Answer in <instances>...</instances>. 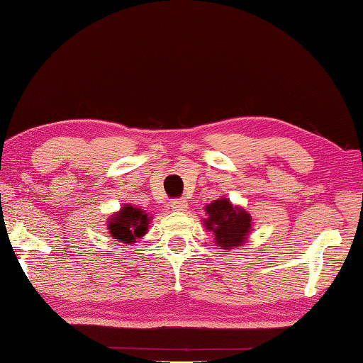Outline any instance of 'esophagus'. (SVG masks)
Returning a JSON list of instances; mask_svg holds the SVG:
<instances>
[{"mask_svg":"<svg viewBox=\"0 0 363 363\" xmlns=\"http://www.w3.org/2000/svg\"><path fill=\"white\" fill-rule=\"evenodd\" d=\"M171 209L173 211H184L187 208V200H184V199H176V200H173L171 201Z\"/></svg>","mask_w":363,"mask_h":363,"instance_id":"1","label":"esophagus"}]
</instances>
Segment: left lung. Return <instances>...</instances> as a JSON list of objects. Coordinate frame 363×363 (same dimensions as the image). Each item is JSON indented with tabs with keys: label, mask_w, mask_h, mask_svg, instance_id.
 I'll list each match as a JSON object with an SVG mask.
<instances>
[{
	"label": "left lung",
	"mask_w": 363,
	"mask_h": 363,
	"mask_svg": "<svg viewBox=\"0 0 363 363\" xmlns=\"http://www.w3.org/2000/svg\"><path fill=\"white\" fill-rule=\"evenodd\" d=\"M206 228L214 232L220 249H232L245 242L250 232V216L245 209L233 208L227 199L216 200L206 206Z\"/></svg>",
	"instance_id": "obj_1"
}]
</instances>
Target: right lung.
<instances>
[{
  "label": "right lung",
  "instance_id": "1",
  "mask_svg": "<svg viewBox=\"0 0 363 363\" xmlns=\"http://www.w3.org/2000/svg\"><path fill=\"white\" fill-rule=\"evenodd\" d=\"M149 216L140 208H133L127 204L121 209V213L113 216L109 219V233L113 235L116 241L121 242H135V240L141 238V236L147 232L149 225Z\"/></svg>",
  "mask_w": 363,
  "mask_h": 363
}]
</instances>
